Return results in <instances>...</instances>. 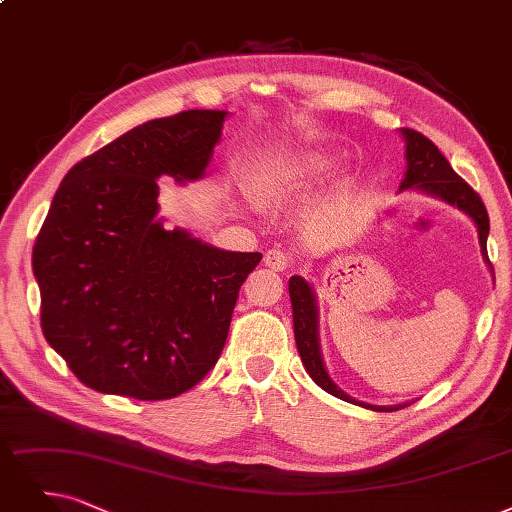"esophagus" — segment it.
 Returning a JSON list of instances; mask_svg holds the SVG:
<instances>
[{"label":"esophagus","instance_id":"obj_1","mask_svg":"<svg viewBox=\"0 0 512 512\" xmlns=\"http://www.w3.org/2000/svg\"><path fill=\"white\" fill-rule=\"evenodd\" d=\"M264 264H267V267L273 271H285V269H290L292 258L281 250H269L267 254H264Z\"/></svg>","mask_w":512,"mask_h":512}]
</instances>
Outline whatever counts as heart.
Returning a JSON list of instances; mask_svg holds the SVG:
<instances>
[{
    "mask_svg": "<svg viewBox=\"0 0 512 512\" xmlns=\"http://www.w3.org/2000/svg\"><path fill=\"white\" fill-rule=\"evenodd\" d=\"M336 159L321 149L281 151L258 163L252 176V193L260 206H275L294 193L306 191L325 178Z\"/></svg>",
    "mask_w": 512,
    "mask_h": 512,
    "instance_id": "1",
    "label": "heart"
}]
</instances>
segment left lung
Segmentation results:
<instances>
[{
    "label": "left lung",
    "mask_w": 512,
    "mask_h": 512,
    "mask_svg": "<svg viewBox=\"0 0 512 512\" xmlns=\"http://www.w3.org/2000/svg\"><path fill=\"white\" fill-rule=\"evenodd\" d=\"M399 132L405 140V161H407L399 191H420L424 195L437 197L449 203V206L464 212L470 220L475 222L477 233H479L481 256L487 262L489 271L494 273L492 264H489V258H487V248H485L487 235H489V218L481 197L454 172V168L449 166V161L443 157V153L426 136L410 128H401ZM290 298H292L294 338H296L298 353H300L302 365L306 367V372H309V376L315 380L317 386H321L325 393H330L342 401L367 407V410H374V412H397L401 407L410 405V401L397 403V405H372L346 395L342 388L330 378V374H327L323 357H321L319 309H317L313 285L306 279H302L300 275L290 277Z\"/></svg>",
    "instance_id": "left-lung-1"
}]
</instances>
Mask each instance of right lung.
<instances>
[{"label": "right lung", "mask_w": 512, "mask_h": 512, "mask_svg": "<svg viewBox=\"0 0 512 512\" xmlns=\"http://www.w3.org/2000/svg\"><path fill=\"white\" fill-rule=\"evenodd\" d=\"M227 111L151 119L67 172L33 245L42 330L98 393L189 391L218 361L241 283L262 254L166 229L157 180L206 176Z\"/></svg>", "instance_id": "1"}]
</instances>
